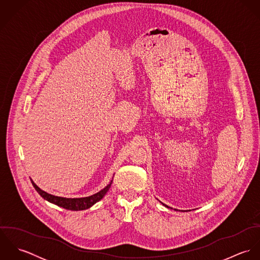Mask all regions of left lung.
Segmentation results:
<instances>
[{
  "label": "left lung",
  "instance_id": "obj_1",
  "mask_svg": "<svg viewBox=\"0 0 260 260\" xmlns=\"http://www.w3.org/2000/svg\"><path fill=\"white\" fill-rule=\"evenodd\" d=\"M161 203H162V202H161ZM162 204H163V205H164V206H165V207H167V208H171V207H169V206H167V205H166V204H164V203H162ZM171 209H172V208H171ZM174 210H177V209H174Z\"/></svg>",
  "mask_w": 260,
  "mask_h": 260
}]
</instances>
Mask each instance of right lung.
<instances>
[{
  "mask_svg": "<svg viewBox=\"0 0 260 260\" xmlns=\"http://www.w3.org/2000/svg\"><path fill=\"white\" fill-rule=\"evenodd\" d=\"M31 181H32V184L34 186V188L36 189V191L45 200H47V201H49V202H51L53 204H56V205H58L60 207H63L65 209L78 211V210L88 209L91 206H93L96 202L100 201L105 196V194L107 193L109 188L111 187L113 179H112L108 185L106 186L105 188H103L102 190H100L99 192H97V193H95V194H93L91 196L81 197V198H66V197H60V196H55V195L49 194V193L45 192L44 190H42L41 188H39L34 183L33 180H31Z\"/></svg>",
  "mask_w": 260,
  "mask_h": 260,
  "instance_id": "add662e5",
  "label": "right lung"
}]
</instances>
